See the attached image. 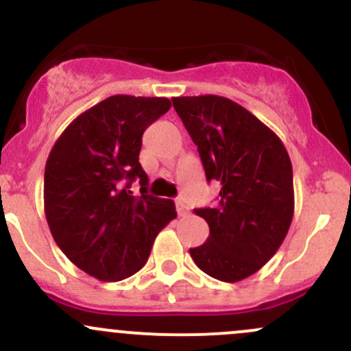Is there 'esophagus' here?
I'll return each mask as SVG.
<instances>
[{
	"instance_id": "obj_1",
	"label": "esophagus",
	"mask_w": 351,
	"mask_h": 351,
	"mask_svg": "<svg viewBox=\"0 0 351 351\" xmlns=\"http://www.w3.org/2000/svg\"><path fill=\"white\" fill-rule=\"evenodd\" d=\"M176 208H177V215L179 216H186L187 213H189V208H187V204L184 202L182 199H176Z\"/></svg>"
}]
</instances>
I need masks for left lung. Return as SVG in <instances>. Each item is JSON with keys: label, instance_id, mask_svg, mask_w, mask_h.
<instances>
[{"label": "left lung", "instance_id": "left-lung-1", "mask_svg": "<svg viewBox=\"0 0 351 351\" xmlns=\"http://www.w3.org/2000/svg\"><path fill=\"white\" fill-rule=\"evenodd\" d=\"M201 155L206 179L219 182L215 208L194 209L209 237L191 256L202 272L238 282L258 272L282 245L294 216L292 164L282 140L228 97H172Z\"/></svg>", "mask_w": 351, "mask_h": 351}]
</instances>
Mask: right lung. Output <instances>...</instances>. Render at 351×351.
Returning <instances> with one entry per match:
<instances>
[{"label": "right lung", "instance_id": "1", "mask_svg": "<svg viewBox=\"0 0 351 351\" xmlns=\"http://www.w3.org/2000/svg\"><path fill=\"white\" fill-rule=\"evenodd\" d=\"M167 97L117 95L79 114L50 150L43 206L50 233L66 256L97 280L117 282L149 260L176 204L147 194L138 162L142 135L171 110ZM141 180V196L129 187Z\"/></svg>", "mask_w": 351, "mask_h": 351}]
</instances>
